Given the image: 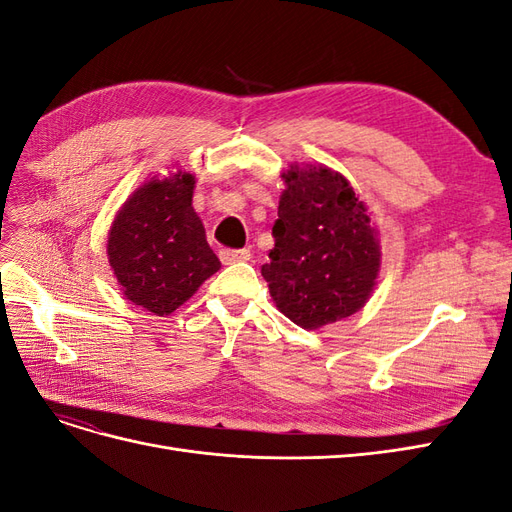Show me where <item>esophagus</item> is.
<instances>
[{
  "mask_svg": "<svg viewBox=\"0 0 512 512\" xmlns=\"http://www.w3.org/2000/svg\"><path fill=\"white\" fill-rule=\"evenodd\" d=\"M252 258L250 250H222L220 260L224 265H232V262H247Z\"/></svg>",
  "mask_w": 512,
  "mask_h": 512,
  "instance_id": "esophagus-1",
  "label": "esophagus"
}]
</instances>
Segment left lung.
<instances>
[{"mask_svg":"<svg viewBox=\"0 0 512 512\" xmlns=\"http://www.w3.org/2000/svg\"><path fill=\"white\" fill-rule=\"evenodd\" d=\"M282 179L275 247L260 273L275 307L314 331L356 314L369 301L382 265L380 232L337 170L290 164Z\"/></svg>","mask_w":512,"mask_h":512,"instance_id":"8db88e82","label":"left lung"}]
</instances>
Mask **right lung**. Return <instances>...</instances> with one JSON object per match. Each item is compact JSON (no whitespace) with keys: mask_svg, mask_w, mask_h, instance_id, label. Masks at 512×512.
<instances>
[{"mask_svg":"<svg viewBox=\"0 0 512 512\" xmlns=\"http://www.w3.org/2000/svg\"><path fill=\"white\" fill-rule=\"evenodd\" d=\"M196 177L153 175L128 196L108 230L106 256L123 297L156 316L173 314L222 262L192 207Z\"/></svg>","mask_w":512,"mask_h":512,"instance_id":"right-lung-1","label":"right lung"}]
</instances>
